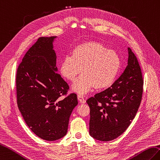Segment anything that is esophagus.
I'll list each match as a JSON object with an SVG mask.
<instances>
[{
    "label": "esophagus",
    "mask_w": 160,
    "mask_h": 160,
    "mask_svg": "<svg viewBox=\"0 0 160 160\" xmlns=\"http://www.w3.org/2000/svg\"><path fill=\"white\" fill-rule=\"evenodd\" d=\"M77 97H78V100L81 103H86V101L85 100V98H84L82 94H79V95H78Z\"/></svg>",
    "instance_id": "1"
}]
</instances>
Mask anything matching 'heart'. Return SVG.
Listing matches in <instances>:
<instances>
[{
    "label": "heart",
    "instance_id": "b5f03b06",
    "mask_svg": "<svg viewBox=\"0 0 160 160\" xmlns=\"http://www.w3.org/2000/svg\"><path fill=\"white\" fill-rule=\"evenodd\" d=\"M121 68L119 55L98 42H88L77 46L72 55L60 63V73L72 81L81 72V76L72 85L74 91L83 94L92 88L102 90L114 83Z\"/></svg>",
    "mask_w": 160,
    "mask_h": 160
}]
</instances>
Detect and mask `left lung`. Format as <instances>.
Instances as JSON below:
<instances>
[{
	"label": "left lung",
	"mask_w": 160,
	"mask_h": 160,
	"mask_svg": "<svg viewBox=\"0 0 160 160\" xmlns=\"http://www.w3.org/2000/svg\"><path fill=\"white\" fill-rule=\"evenodd\" d=\"M128 65L108 89L87 100L90 108V134L110 141L125 132L135 118L142 97L144 81L137 58L128 48Z\"/></svg>",
	"instance_id": "1"
}]
</instances>
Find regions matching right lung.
<instances>
[{"instance_id":"1","label":"right lung","mask_w":160,"mask_h":160,"mask_svg":"<svg viewBox=\"0 0 160 160\" xmlns=\"http://www.w3.org/2000/svg\"><path fill=\"white\" fill-rule=\"evenodd\" d=\"M55 38L38 39L20 63L16 80L17 104L24 121L37 136L47 141L67 133L71 113L78 104L75 93L60 98L69 86L56 72Z\"/></svg>"}]
</instances>
